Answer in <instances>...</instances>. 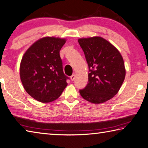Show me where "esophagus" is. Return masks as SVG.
<instances>
[{"mask_svg": "<svg viewBox=\"0 0 148 148\" xmlns=\"http://www.w3.org/2000/svg\"><path fill=\"white\" fill-rule=\"evenodd\" d=\"M70 79H71V80H72V81H73V80H74L75 79V75H72L70 77Z\"/></svg>", "mask_w": 148, "mask_h": 148, "instance_id": "1", "label": "esophagus"}]
</instances>
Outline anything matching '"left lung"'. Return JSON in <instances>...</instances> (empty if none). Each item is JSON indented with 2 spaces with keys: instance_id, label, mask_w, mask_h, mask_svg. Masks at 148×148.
Segmentation results:
<instances>
[{
  "instance_id": "left-lung-1",
  "label": "left lung",
  "mask_w": 148,
  "mask_h": 148,
  "mask_svg": "<svg viewBox=\"0 0 148 148\" xmlns=\"http://www.w3.org/2000/svg\"><path fill=\"white\" fill-rule=\"evenodd\" d=\"M89 67L88 83L80 90L83 99L100 104L112 99L123 83L126 69L119 50L100 37L78 40Z\"/></svg>"
}]
</instances>
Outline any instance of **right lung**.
Wrapping results in <instances>:
<instances>
[{
	"label": "right lung",
	"instance_id": "1",
	"mask_svg": "<svg viewBox=\"0 0 148 148\" xmlns=\"http://www.w3.org/2000/svg\"><path fill=\"white\" fill-rule=\"evenodd\" d=\"M64 38L44 37L31 46L22 57L21 80L25 90L40 102L56 100L68 85L60 50Z\"/></svg>",
	"mask_w": 148,
	"mask_h": 148
}]
</instances>
